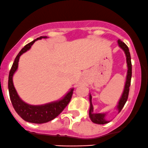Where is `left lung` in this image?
I'll return each instance as SVG.
<instances>
[{"label": "left lung", "instance_id": "obj_1", "mask_svg": "<svg viewBox=\"0 0 148 148\" xmlns=\"http://www.w3.org/2000/svg\"><path fill=\"white\" fill-rule=\"evenodd\" d=\"M119 47H120L122 50L124 52L125 55V58H126V63H127V68H128V71H127L126 78H125L124 88H123V93H122L120 99H119L118 104L116 106L115 109L118 110L119 113L123 109V106L125 105V102H126L127 99H128V92H129V87L131 85V80L132 76V65H131V54H130L129 49L128 47H127L126 44L120 39L117 41ZM89 99H90V109H89V116L90 119H91L93 123H97V124H105V123H109L110 121H108L106 119V116L108 114V112L106 113H94V107L92 103V95L90 93L89 95Z\"/></svg>", "mask_w": 148, "mask_h": 148}]
</instances>
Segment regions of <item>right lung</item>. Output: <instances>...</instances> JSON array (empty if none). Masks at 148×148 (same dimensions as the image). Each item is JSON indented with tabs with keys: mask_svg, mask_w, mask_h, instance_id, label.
<instances>
[{
	"mask_svg": "<svg viewBox=\"0 0 148 148\" xmlns=\"http://www.w3.org/2000/svg\"><path fill=\"white\" fill-rule=\"evenodd\" d=\"M47 36H40L27 44L17 54L11 68L8 77V90L10 101L15 112L22 119L27 122L33 123H44L50 121L61 114L72 97L74 88L72 87L63 97L56 101L47 103L41 105H32L25 102L17 94L13 84V75L18 68V62L20 56L29 50L36 41L47 39Z\"/></svg>",
	"mask_w": 148,
	"mask_h": 148,
	"instance_id": "obj_1",
	"label": "right lung"
}]
</instances>
